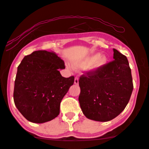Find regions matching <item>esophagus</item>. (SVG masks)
Segmentation results:
<instances>
[{
    "label": "esophagus",
    "mask_w": 149,
    "mask_h": 149,
    "mask_svg": "<svg viewBox=\"0 0 149 149\" xmlns=\"http://www.w3.org/2000/svg\"><path fill=\"white\" fill-rule=\"evenodd\" d=\"M74 83L76 84V85H78V83H79V79H78V78H77V77L75 78Z\"/></svg>",
    "instance_id": "esophagus-1"
}]
</instances>
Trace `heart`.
<instances>
[{
  "instance_id": "1",
  "label": "heart",
  "mask_w": 149,
  "mask_h": 149,
  "mask_svg": "<svg viewBox=\"0 0 149 149\" xmlns=\"http://www.w3.org/2000/svg\"><path fill=\"white\" fill-rule=\"evenodd\" d=\"M107 57L104 54H96L91 55L82 62L75 64L76 67H86L89 66V69L92 71H96L101 69L106 65Z\"/></svg>"
}]
</instances>
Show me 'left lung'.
Listing matches in <instances>:
<instances>
[{"label":"left lung","instance_id":"8db88e82","mask_svg":"<svg viewBox=\"0 0 149 149\" xmlns=\"http://www.w3.org/2000/svg\"><path fill=\"white\" fill-rule=\"evenodd\" d=\"M113 59L101 69L80 78V107L87 119L105 122L122 112L131 96L133 84L127 57L113 48Z\"/></svg>","mask_w":149,"mask_h":149}]
</instances>
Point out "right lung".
<instances>
[{
	"label": "right lung",
	"mask_w": 149,
	"mask_h": 149,
	"mask_svg": "<svg viewBox=\"0 0 149 149\" xmlns=\"http://www.w3.org/2000/svg\"><path fill=\"white\" fill-rule=\"evenodd\" d=\"M64 69V61L53 52L36 51L21 61L14 82V101L28 121L43 123L59 115L61 101L74 82L73 76H62L59 70Z\"/></svg>",
	"instance_id": "1"
}]
</instances>
